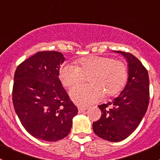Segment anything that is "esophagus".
I'll return each instance as SVG.
<instances>
[{
    "label": "esophagus",
    "instance_id": "1",
    "mask_svg": "<svg viewBox=\"0 0 160 160\" xmlns=\"http://www.w3.org/2000/svg\"><path fill=\"white\" fill-rule=\"evenodd\" d=\"M87 110V108H83V107H78V111L79 113H82L84 111Z\"/></svg>",
    "mask_w": 160,
    "mask_h": 160
}]
</instances>
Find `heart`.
I'll use <instances>...</instances> for the list:
<instances>
[{
    "label": "heart",
    "instance_id": "b5f03b06",
    "mask_svg": "<svg viewBox=\"0 0 160 160\" xmlns=\"http://www.w3.org/2000/svg\"><path fill=\"white\" fill-rule=\"evenodd\" d=\"M128 77L127 66L111 58L89 56L78 61V66L64 64L59 70V79L64 86L72 88L85 80L89 84L79 85L70 90L72 101L79 106H88L107 96L118 93Z\"/></svg>",
    "mask_w": 160,
    "mask_h": 160
}]
</instances>
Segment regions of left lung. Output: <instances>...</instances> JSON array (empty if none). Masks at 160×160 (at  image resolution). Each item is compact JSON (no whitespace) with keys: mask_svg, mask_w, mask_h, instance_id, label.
Instances as JSON below:
<instances>
[{"mask_svg":"<svg viewBox=\"0 0 160 160\" xmlns=\"http://www.w3.org/2000/svg\"><path fill=\"white\" fill-rule=\"evenodd\" d=\"M114 52L126 59L127 83L117 98L98 106L101 117L93 122V129L100 138L117 142L128 138L146 114L149 101V79L146 69L135 56L125 52Z\"/></svg>","mask_w":160,"mask_h":160,"instance_id":"8db88e82","label":"left lung"}]
</instances>
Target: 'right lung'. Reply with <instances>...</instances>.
<instances>
[{
  "instance_id": "right-lung-1",
  "label": "right lung",
  "mask_w": 160,
  "mask_h": 160,
  "mask_svg": "<svg viewBox=\"0 0 160 160\" xmlns=\"http://www.w3.org/2000/svg\"><path fill=\"white\" fill-rule=\"evenodd\" d=\"M65 59L59 52H38L22 62L14 73V111L25 130L42 141L67 136L78 112L59 79Z\"/></svg>"
}]
</instances>
